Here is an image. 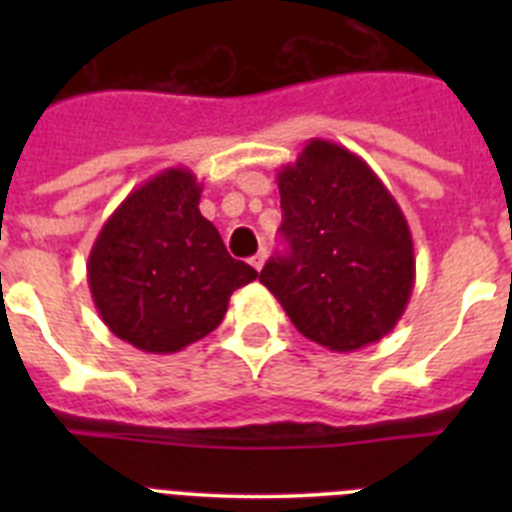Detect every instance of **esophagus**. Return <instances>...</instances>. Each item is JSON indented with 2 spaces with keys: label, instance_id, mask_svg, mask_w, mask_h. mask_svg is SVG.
I'll return each mask as SVG.
<instances>
[{
  "label": "esophagus",
  "instance_id": "1",
  "mask_svg": "<svg viewBox=\"0 0 512 512\" xmlns=\"http://www.w3.org/2000/svg\"><path fill=\"white\" fill-rule=\"evenodd\" d=\"M264 261H266V251H264V248H261V251L256 253V256H253V259H251V266L256 271H261V269H264Z\"/></svg>",
  "mask_w": 512,
  "mask_h": 512
}]
</instances>
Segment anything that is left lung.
<instances>
[{
  "mask_svg": "<svg viewBox=\"0 0 512 512\" xmlns=\"http://www.w3.org/2000/svg\"><path fill=\"white\" fill-rule=\"evenodd\" d=\"M287 256L259 282L302 336L348 354L382 341L415 287L413 233L382 179L333 140H307L277 174Z\"/></svg>",
  "mask_w": 512,
  "mask_h": 512,
  "instance_id": "obj_1",
  "label": "left lung"
}]
</instances>
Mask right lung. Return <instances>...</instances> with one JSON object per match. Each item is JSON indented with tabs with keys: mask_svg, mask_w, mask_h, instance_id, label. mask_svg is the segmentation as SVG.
<instances>
[{
	"mask_svg": "<svg viewBox=\"0 0 512 512\" xmlns=\"http://www.w3.org/2000/svg\"><path fill=\"white\" fill-rule=\"evenodd\" d=\"M202 184L171 166L104 220L87 282L104 325L146 354H176L223 323L235 289L259 271L235 261L200 212Z\"/></svg>",
	"mask_w": 512,
	"mask_h": 512,
	"instance_id": "1",
	"label": "right lung"
}]
</instances>
